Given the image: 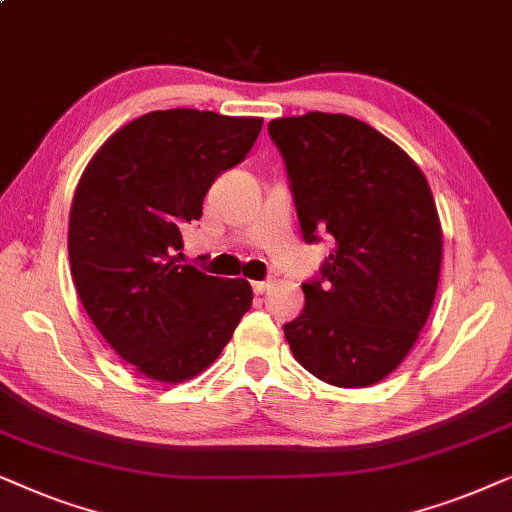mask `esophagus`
I'll return each mask as SVG.
<instances>
[{"label":"esophagus","mask_w":512,"mask_h":512,"mask_svg":"<svg viewBox=\"0 0 512 512\" xmlns=\"http://www.w3.org/2000/svg\"><path fill=\"white\" fill-rule=\"evenodd\" d=\"M271 285H274L271 281H257V283H252V290H255V295H264Z\"/></svg>","instance_id":"34e87169"}]
</instances>
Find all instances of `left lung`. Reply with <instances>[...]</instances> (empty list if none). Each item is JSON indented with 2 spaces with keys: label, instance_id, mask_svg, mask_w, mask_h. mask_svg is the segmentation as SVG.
I'll return each instance as SVG.
<instances>
[{
  "label": "left lung",
  "instance_id": "1",
  "mask_svg": "<svg viewBox=\"0 0 512 512\" xmlns=\"http://www.w3.org/2000/svg\"><path fill=\"white\" fill-rule=\"evenodd\" d=\"M306 243L335 238L302 283L304 311L283 325L292 356L339 388L372 386L403 363L433 309L442 229L417 163L346 114L269 124Z\"/></svg>",
  "mask_w": 512,
  "mask_h": 512
}]
</instances>
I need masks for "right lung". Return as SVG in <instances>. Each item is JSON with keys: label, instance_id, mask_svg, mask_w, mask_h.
Here are the masks:
<instances>
[{"label": "right lung", "instance_id": "1", "mask_svg": "<svg viewBox=\"0 0 512 512\" xmlns=\"http://www.w3.org/2000/svg\"><path fill=\"white\" fill-rule=\"evenodd\" d=\"M262 124L159 109L107 138L81 175L67 231L74 285L105 342L149 379L201 374L250 309L248 281L180 264V250L215 177L245 159Z\"/></svg>", "mask_w": 512, "mask_h": 512}]
</instances>
